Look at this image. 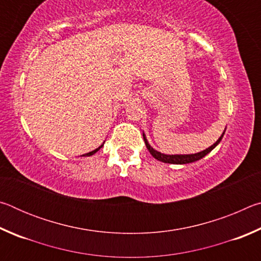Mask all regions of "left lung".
Returning <instances> with one entry per match:
<instances>
[{
    "instance_id": "left-lung-1",
    "label": "left lung",
    "mask_w": 261,
    "mask_h": 261,
    "mask_svg": "<svg viewBox=\"0 0 261 261\" xmlns=\"http://www.w3.org/2000/svg\"><path fill=\"white\" fill-rule=\"evenodd\" d=\"M224 132H226V129L222 132V135L220 136V138L215 141V143L210 146L208 148L204 149V151L201 152H198V153H192V154H165V153H161L156 151V149H154L151 145H149L148 140L146 138V135L143 132V137H144V141H145V145H146L147 149L149 151V153L152 154V156L154 159H156V160L161 161V162H165V163H173V165H187V163H191V162H196L198 160H200V159L204 158L205 155H207L210 152L213 151V149L218 146L220 144V141L222 140V137L224 135Z\"/></svg>"
}]
</instances>
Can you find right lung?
<instances>
[{
  "label": "right lung",
  "instance_id": "1",
  "mask_svg": "<svg viewBox=\"0 0 261 261\" xmlns=\"http://www.w3.org/2000/svg\"><path fill=\"white\" fill-rule=\"evenodd\" d=\"M103 144H105V141H103ZM103 144H102V145H101V146H99L98 148H95V149H94V151H92V152H88V153H86V154H83V155H82V156H91V155H93V154H95L96 152H98V151H99V149H100L101 147H102V146H103Z\"/></svg>",
  "mask_w": 261,
  "mask_h": 261
}]
</instances>
